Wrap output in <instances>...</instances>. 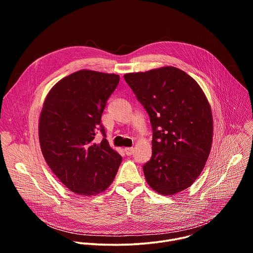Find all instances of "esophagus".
<instances>
[{
  "label": "esophagus",
  "mask_w": 253,
  "mask_h": 253,
  "mask_svg": "<svg viewBox=\"0 0 253 253\" xmlns=\"http://www.w3.org/2000/svg\"><path fill=\"white\" fill-rule=\"evenodd\" d=\"M125 153L127 156H130L134 153V149L133 148H125Z\"/></svg>",
  "instance_id": "1"
}]
</instances>
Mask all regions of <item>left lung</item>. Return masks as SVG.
I'll return each mask as SVG.
<instances>
[{"instance_id":"left-lung-1","label":"left lung","mask_w":253,"mask_h":253,"mask_svg":"<svg viewBox=\"0 0 253 253\" xmlns=\"http://www.w3.org/2000/svg\"><path fill=\"white\" fill-rule=\"evenodd\" d=\"M124 79L151 122L152 156L143 166L148 184L163 195L188 188L212 144V113L202 89L175 67L125 74Z\"/></svg>"}]
</instances>
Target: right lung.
I'll list each match as a JSON object with an SVG mask.
<instances>
[{
    "mask_svg": "<svg viewBox=\"0 0 253 253\" xmlns=\"http://www.w3.org/2000/svg\"><path fill=\"white\" fill-rule=\"evenodd\" d=\"M116 74L81 70L49 92L40 116L39 140L44 158L60 181L74 193L89 196L106 190L122 157L106 139L101 124L106 102L119 84ZM104 138L97 144L93 138Z\"/></svg>",
    "mask_w": 253,
    "mask_h": 253,
    "instance_id": "obj_1",
    "label": "right lung"
}]
</instances>
